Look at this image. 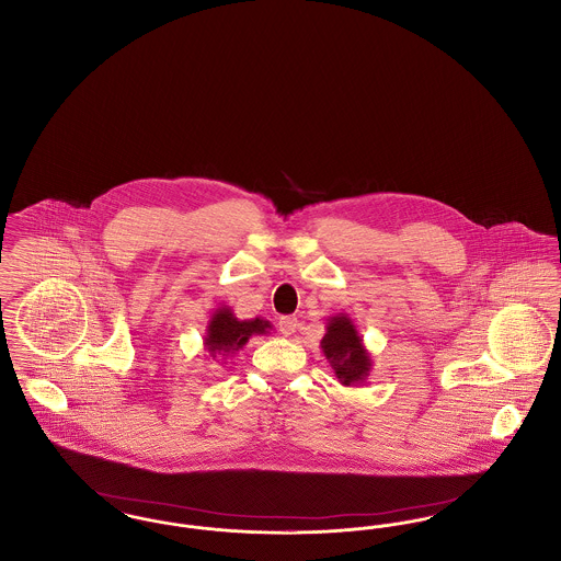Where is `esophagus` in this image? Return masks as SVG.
Masks as SVG:
<instances>
[{
  "label": "esophagus",
  "instance_id": "obj_1",
  "mask_svg": "<svg viewBox=\"0 0 561 561\" xmlns=\"http://www.w3.org/2000/svg\"><path fill=\"white\" fill-rule=\"evenodd\" d=\"M277 328H279V332H282L284 336H293L294 330H296V318H290V316H286V318H279Z\"/></svg>",
  "mask_w": 561,
  "mask_h": 561
}]
</instances>
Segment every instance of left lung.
<instances>
[{
	"label": "left lung",
	"instance_id": "left-lung-1",
	"mask_svg": "<svg viewBox=\"0 0 561 561\" xmlns=\"http://www.w3.org/2000/svg\"><path fill=\"white\" fill-rule=\"evenodd\" d=\"M320 347L339 382L345 387L364 385L373 373V355L347 313L328 318Z\"/></svg>",
	"mask_w": 561,
	"mask_h": 561
}]
</instances>
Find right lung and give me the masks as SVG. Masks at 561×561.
Segmentation results:
<instances>
[{
  "instance_id": "1",
  "label": "right lung",
  "mask_w": 561,
  "mask_h": 561,
  "mask_svg": "<svg viewBox=\"0 0 561 561\" xmlns=\"http://www.w3.org/2000/svg\"><path fill=\"white\" fill-rule=\"evenodd\" d=\"M273 325L271 321L263 318H254V320H240L236 318L233 309L222 305L213 313V318L206 325V336H204V348L208 351V355L218 362L231 357L233 353H238L252 336H261V334H271Z\"/></svg>"
}]
</instances>
